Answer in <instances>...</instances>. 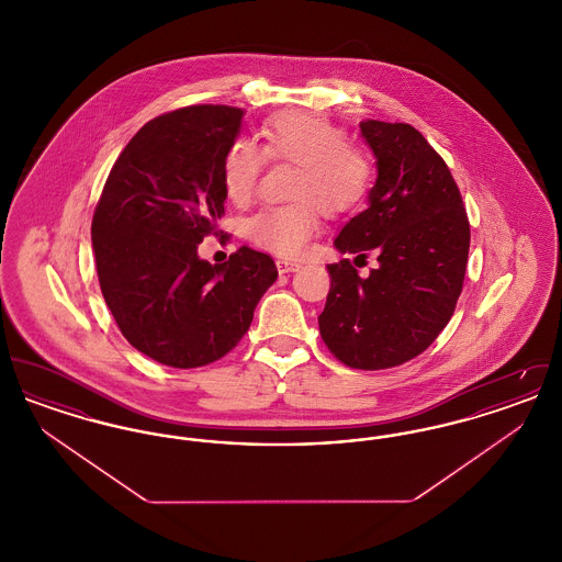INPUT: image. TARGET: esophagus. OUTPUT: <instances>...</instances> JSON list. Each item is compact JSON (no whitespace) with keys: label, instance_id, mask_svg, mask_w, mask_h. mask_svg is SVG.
<instances>
[{"label":"esophagus","instance_id":"esophagus-1","mask_svg":"<svg viewBox=\"0 0 562 562\" xmlns=\"http://www.w3.org/2000/svg\"><path fill=\"white\" fill-rule=\"evenodd\" d=\"M276 266H278V271H280V273H291V271H296V269H299V263H294V261H286V259H280Z\"/></svg>","mask_w":562,"mask_h":562}]
</instances>
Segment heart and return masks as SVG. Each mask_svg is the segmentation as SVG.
I'll return each instance as SVG.
<instances>
[{
  "mask_svg": "<svg viewBox=\"0 0 562 562\" xmlns=\"http://www.w3.org/2000/svg\"><path fill=\"white\" fill-rule=\"evenodd\" d=\"M261 149L234 140L221 160L223 191L234 204H246L261 179L266 158L294 164L291 204L266 206L244 221V236L282 257L301 255L328 216L360 211L374 188L373 156L348 140L335 122L307 111H282L261 131Z\"/></svg>",
  "mask_w": 562,
  "mask_h": 562,
  "instance_id": "1",
  "label": "heart"
}]
</instances>
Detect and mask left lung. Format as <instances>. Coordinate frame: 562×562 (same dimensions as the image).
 I'll return each mask as SVG.
<instances>
[{
  "label": "left lung",
  "instance_id": "left-lung-1",
  "mask_svg": "<svg viewBox=\"0 0 562 562\" xmlns=\"http://www.w3.org/2000/svg\"><path fill=\"white\" fill-rule=\"evenodd\" d=\"M376 158L371 206L337 236L353 263H330L318 318L322 341L349 369L379 371L413 360L436 341L463 289L470 221L447 161L411 124L360 122ZM369 251L380 266L355 269Z\"/></svg>",
  "mask_w": 562,
  "mask_h": 562
}]
</instances>
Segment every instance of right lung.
Segmentation results:
<instances>
[{"mask_svg": "<svg viewBox=\"0 0 562 562\" xmlns=\"http://www.w3.org/2000/svg\"><path fill=\"white\" fill-rule=\"evenodd\" d=\"M241 117L229 105L154 117L113 164L92 216L113 318L133 348L172 369L206 367L236 348L278 278L273 259L246 246L221 266L198 257L225 213L221 160Z\"/></svg>", "mask_w": 562, "mask_h": 562, "instance_id": "right-lung-1", "label": "right lung"}]
</instances>
